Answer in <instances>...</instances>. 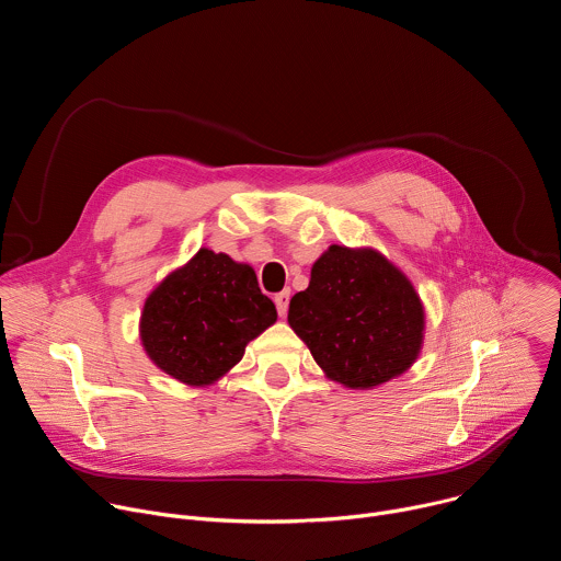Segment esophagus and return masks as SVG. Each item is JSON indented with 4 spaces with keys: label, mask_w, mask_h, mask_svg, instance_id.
Returning a JSON list of instances; mask_svg holds the SVG:
<instances>
[{
    "label": "esophagus",
    "mask_w": 561,
    "mask_h": 561,
    "mask_svg": "<svg viewBox=\"0 0 561 561\" xmlns=\"http://www.w3.org/2000/svg\"><path fill=\"white\" fill-rule=\"evenodd\" d=\"M288 301H290V290L284 288L282 293L275 295V306H277V312L284 317L288 312Z\"/></svg>",
    "instance_id": "34e87169"
}]
</instances>
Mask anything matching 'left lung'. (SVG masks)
Returning <instances> with one entry per match:
<instances>
[{
  "mask_svg": "<svg viewBox=\"0 0 561 561\" xmlns=\"http://www.w3.org/2000/svg\"><path fill=\"white\" fill-rule=\"evenodd\" d=\"M288 324L331 379L373 388L417 359L424 308L379 253L331 247L314 262L308 288L290 299Z\"/></svg>",
  "mask_w": 561,
  "mask_h": 561,
  "instance_id": "obj_1",
  "label": "left lung"
}]
</instances>
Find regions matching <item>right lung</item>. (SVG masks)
I'll use <instances>...</instances> for the list:
<instances>
[{
  "instance_id": "add662e5",
  "label": "right lung",
  "mask_w": 561,
  "mask_h": 561,
  "mask_svg": "<svg viewBox=\"0 0 561 561\" xmlns=\"http://www.w3.org/2000/svg\"><path fill=\"white\" fill-rule=\"evenodd\" d=\"M275 319V304L260 290L251 266L202 249L146 299L141 342L171 377L208 386L242 359L247 344Z\"/></svg>"
}]
</instances>
